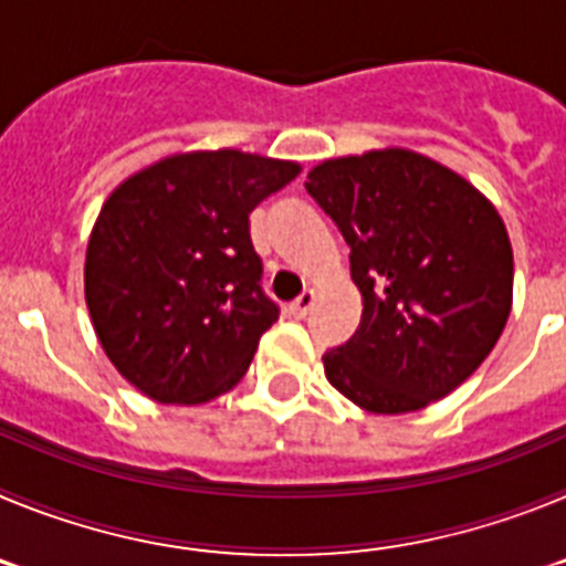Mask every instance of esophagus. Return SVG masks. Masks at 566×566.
Wrapping results in <instances>:
<instances>
[{
    "label": "esophagus",
    "mask_w": 566,
    "mask_h": 566,
    "mask_svg": "<svg viewBox=\"0 0 566 566\" xmlns=\"http://www.w3.org/2000/svg\"><path fill=\"white\" fill-rule=\"evenodd\" d=\"M312 306H314V292H303L294 303H289V314L303 319L308 312H312Z\"/></svg>",
    "instance_id": "obj_1"
}]
</instances>
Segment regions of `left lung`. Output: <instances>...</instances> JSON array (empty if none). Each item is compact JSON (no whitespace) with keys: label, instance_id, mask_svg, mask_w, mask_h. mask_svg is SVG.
<instances>
[{"label":"left lung","instance_id":"obj_1","mask_svg":"<svg viewBox=\"0 0 566 566\" xmlns=\"http://www.w3.org/2000/svg\"><path fill=\"white\" fill-rule=\"evenodd\" d=\"M308 195L352 247L359 328L323 354L328 382L371 413L448 397L484 363L513 303V249L496 207L411 149L332 158Z\"/></svg>","mask_w":566,"mask_h":566}]
</instances>
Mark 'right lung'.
I'll list each match as a JSON object with an SVG mask.
<instances>
[{
    "mask_svg": "<svg viewBox=\"0 0 566 566\" xmlns=\"http://www.w3.org/2000/svg\"><path fill=\"white\" fill-rule=\"evenodd\" d=\"M300 175L240 149L184 153L135 172L102 207L84 297L109 363L164 405H198L240 382L277 319L249 212Z\"/></svg>",
    "mask_w": 566,
    "mask_h": 566,
    "instance_id": "right-lung-1",
    "label": "right lung"
}]
</instances>
